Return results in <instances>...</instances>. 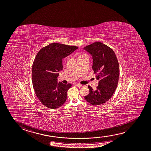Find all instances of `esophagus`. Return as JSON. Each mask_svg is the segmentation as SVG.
I'll return each mask as SVG.
<instances>
[{
    "mask_svg": "<svg viewBox=\"0 0 151 151\" xmlns=\"http://www.w3.org/2000/svg\"><path fill=\"white\" fill-rule=\"evenodd\" d=\"M75 85H76V86L77 87H78V88H81V87H82V85H81V84H75Z\"/></svg>",
    "mask_w": 151,
    "mask_h": 151,
    "instance_id": "1",
    "label": "esophagus"
}]
</instances>
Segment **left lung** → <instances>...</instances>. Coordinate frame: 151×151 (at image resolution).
Listing matches in <instances>:
<instances>
[{
	"instance_id": "1",
	"label": "left lung",
	"mask_w": 151,
	"mask_h": 151,
	"mask_svg": "<svg viewBox=\"0 0 151 151\" xmlns=\"http://www.w3.org/2000/svg\"><path fill=\"white\" fill-rule=\"evenodd\" d=\"M83 49L92 56V68L99 81L96 90L88 86L89 94L84 98L91 105L104 104L112 96L119 82V68L117 57L111 48L98 42Z\"/></svg>"
}]
</instances>
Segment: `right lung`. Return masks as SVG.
I'll return each instance as SVG.
<instances>
[{
  "label": "right lung",
  "instance_id": "right-lung-1",
  "mask_svg": "<svg viewBox=\"0 0 151 151\" xmlns=\"http://www.w3.org/2000/svg\"><path fill=\"white\" fill-rule=\"evenodd\" d=\"M77 49L75 46L54 42L43 47L35 57L32 67L33 87L38 99L48 108L58 109L66 101L72 85L58 82L57 77L63 70V58Z\"/></svg>",
  "mask_w": 151,
  "mask_h": 151
}]
</instances>
